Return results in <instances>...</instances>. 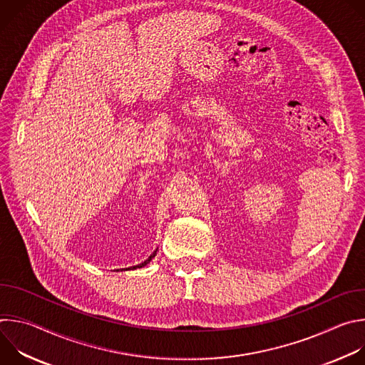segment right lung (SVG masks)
I'll return each mask as SVG.
<instances>
[{"mask_svg":"<svg viewBox=\"0 0 365 365\" xmlns=\"http://www.w3.org/2000/svg\"><path fill=\"white\" fill-rule=\"evenodd\" d=\"M155 254H158V250H155L147 259H145V262H143V263H140V264H137V266H133V267H128L127 270H135V269H141V267H144V266H147L150 262H151V259L155 257Z\"/></svg>","mask_w":365,"mask_h":365,"instance_id":"1","label":"right lung"}]
</instances>
